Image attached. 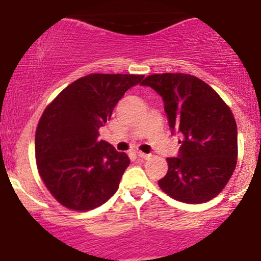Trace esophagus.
Returning <instances> with one entry per match:
<instances>
[{
    "instance_id": "1",
    "label": "esophagus",
    "mask_w": 261,
    "mask_h": 261,
    "mask_svg": "<svg viewBox=\"0 0 261 261\" xmlns=\"http://www.w3.org/2000/svg\"><path fill=\"white\" fill-rule=\"evenodd\" d=\"M137 155H139L140 158H142V160H149V158L152 157V154L143 153V152H141V151H137Z\"/></svg>"
}]
</instances>
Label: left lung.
Masks as SVG:
<instances>
[{"instance_id": "obj_1", "label": "left lung", "mask_w": 261, "mask_h": 261, "mask_svg": "<svg viewBox=\"0 0 261 261\" xmlns=\"http://www.w3.org/2000/svg\"><path fill=\"white\" fill-rule=\"evenodd\" d=\"M141 86L161 95L172 134L181 136L176 157L158 185L185 203L216 197L236 169L238 133L233 114L207 83L187 73L151 74Z\"/></svg>"}]
</instances>
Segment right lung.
Wrapping results in <instances>:
<instances>
[{"instance_id":"obj_1","label":"right lung","mask_w":261,"mask_h":261,"mask_svg":"<svg viewBox=\"0 0 261 261\" xmlns=\"http://www.w3.org/2000/svg\"><path fill=\"white\" fill-rule=\"evenodd\" d=\"M143 77L91 73L66 87L44 110L35 134L37 167L61 205L87 211L116 193L130 158L98 140V130Z\"/></svg>"}]
</instances>
